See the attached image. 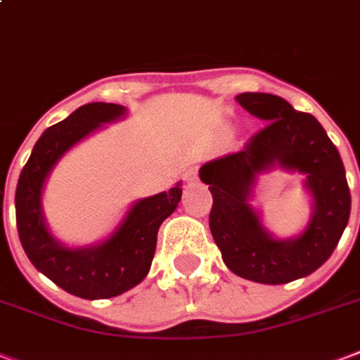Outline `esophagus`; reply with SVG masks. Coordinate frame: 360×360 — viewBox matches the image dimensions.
I'll use <instances>...</instances> for the list:
<instances>
[{
	"label": "esophagus",
	"mask_w": 360,
	"mask_h": 360,
	"mask_svg": "<svg viewBox=\"0 0 360 360\" xmlns=\"http://www.w3.org/2000/svg\"><path fill=\"white\" fill-rule=\"evenodd\" d=\"M195 174H197V169H195V167H191V169L186 172V180H188V182L195 180Z\"/></svg>",
	"instance_id": "1"
}]
</instances>
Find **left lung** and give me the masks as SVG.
<instances>
[{
	"label": "left lung",
	"instance_id": "1",
	"mask_svg": "<svg viewBox=\"0 0 360 360\" xmlns=\"http://www.w3.org/2000/svg\"><path fill=\"white\" fill-rule=\"evenodd\" d=\"M237 102L267 125L243 150L212 159L199 170L212 193L210 233L235 275L283 285L319 269L334 252L351 212L345 169L311 113L296 112L285 98L267 93H241ZM277 164L305 174L314 195L310 226L286 242L273 240L248 205L255 176Z\"/></svg>",
	"mask_w": 360,
	"mask_h": 360
}]
</instances>
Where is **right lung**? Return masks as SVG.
Returning <instances> with one entry per match:
<instances>
[{
	"label": "right lung",
	"instance_id": "obj_1",
	"mask_svg": "<svg viewBox=\"0 0 360 360\" xmlns=\"http://www.w3.org/2000/svg\"><path fill=\"white\" fill-rule=\"evenodd\" d=\"M123 113L125 108L106 102L77 108L39 136L16 184V229L24 252L62 290L85 300L113 298L144 281L155 254L159 226L174 212L182 197L178 184L169 191L140 199L117 231L98 247L66 248L49 233L41 212L47 174L75 142Z\"/></svg>",
	"mask_w": 360,
	"mask_h": 360
}]
</instances>
